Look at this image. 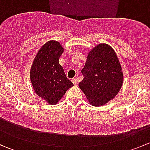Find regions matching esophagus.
Wrapping results in <instances>:
<instances>
[{
  "label": "esophagus",
  "instance_id": "obj_1",
  "mask_svg": "<svg viewBox=\"0 0 150 150\" xmlns=\"http://www.w3.org/2000/svg\"><path fill=\"white\" fill-rule=\"evenodd\" d=\"M71 81H72V82L73 83L74 85H76L77 83H78V80H77L75 78H72V79L71 80Z\"/></svg>",
  "mask_w": 150,
  "mask_h": 150
}]
</instances>
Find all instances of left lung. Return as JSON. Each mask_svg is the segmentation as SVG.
Listing matches in <instances>:
<instances>
[{
  "mask_svg": "<svg viewBox=\"0 0 150 150\" xmlns=\"http://www.w3.org/2000/svg\"><path fill=\"white\" fill-rule=\"evenodd\" d=\"M81 72L83 78L79 87L93 106L104 105L113 99L123 82L117 55L112 47L104 43L90 51Z\"/></svg>",
  "mask_w": 150,
  "mask_h": 150,
  "instance_id": "left-lung-1",
  "label": "left lung"
}]
</instances>
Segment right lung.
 <instances>
[{
    "label": "right lung",
    "mask_w": 150,
    "mask_h": 150,
    "mask_svg": "<svg viewBox=\"0 0 150 150\" xmlns=\"http://www.w3.org/2000/svg\"><path fill=\"white\" fill-rule=\"evenodd\" d=\"M63 51L59 42H47L38 52L30 69V81L35 91L51 104H57L73 86L59 63Z\"/></svg>",
    "instance_id": "obj_1"
}]
</instances>
